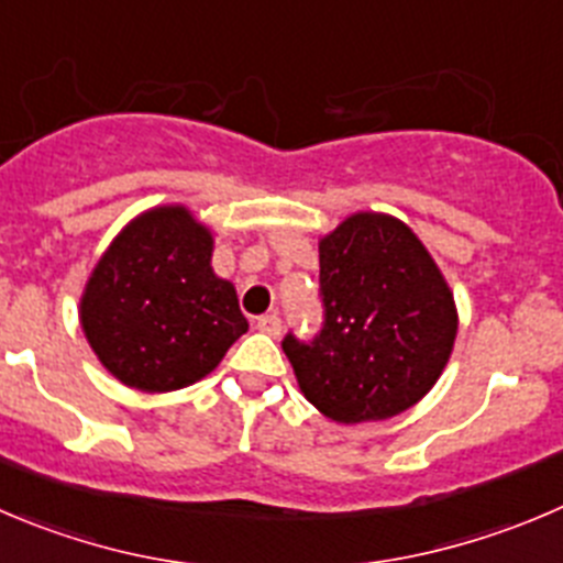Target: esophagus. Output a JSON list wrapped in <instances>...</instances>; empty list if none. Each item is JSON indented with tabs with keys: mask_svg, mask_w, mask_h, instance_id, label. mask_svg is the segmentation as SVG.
I'll use <instances>...</instances> for the list:
<instances>
[{
	"mask_svg": "<svg viewBox=\"0 0 563 563\" xmlns=\"http://www.w3.org/2000/svg\"><path fill=\"white\" fill-rule=\"evenodd\" d=\"M256 329H260L262 334H267V336H278V334H282V318H278L276 312L262 314V318L256 320Z\"/></svg>",
	"mask_w": 563,
	"mask_h": 563,
	"instance_id": "obj_1",
	"label": "esophagus"
}]
</instances>
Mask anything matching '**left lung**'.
<instances>
[{
    "instance_id": "1",
    "label": "left lung",
    "mask_w": 563,
    "mask_h": 563,
    "mask_svg": "<svg viewBox=\"0 0 563 563\" xmlns=\"http://www.w3.org/2000/svg\"><path fill=\"white\" fill-rule=\"evenodd\" d=\"M323 323L282 347L298 387L336 422L387 420L415 406L445 371L456 307L437 262L406 223L358 212L320 240Z\"/></svg>"
}]
</instances>
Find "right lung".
I'll return each mask as SVG.
<instances>
[{"instance_id":"add662e5","label":"right lung","mask_w":563,"mask_h":563,"mask_svg":"<svg viewBox=\"0 0 563 563\" xmlns=\"http://www.w3.org/2000/svg\"><path fill=\"white\" fill-rule=\"evenodd\" d=\"M212 234L185 207L143 212L112 240L82 296V329L126 387L170 393L216 371L249 331L238 292L210 267Z\"/></svg>"}]
</instances>
